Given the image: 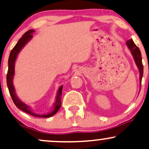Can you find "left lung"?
<instances>
[{
	"label": "left lung",
	"mask_w": 149,
	"mask_h": 149,
	"mask_svg": "<svg viewBox=\"0 0 149 149\" xmlns=\"http://www.w3.org/2000/svg\"><path fill=\"white\" fill-rule=\"evenodd\" d=\"M126 45L128 46L131 54L133 56L134 60H135L136 65L139 69V82H140V87L141 83V78L143 76V71H144V68H143L142 61H141V52L139 51V48L135 45L132 39H129L128 41L126 42Z\"/></svg>",
	"instance_id": "8db88e82"
}]
</instances>
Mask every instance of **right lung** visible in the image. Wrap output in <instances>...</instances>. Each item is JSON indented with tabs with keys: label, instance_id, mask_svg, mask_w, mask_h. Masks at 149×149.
I'll list each match as a JSON object with an SVG mask.
<instances>
[{
	"label": "right lung",
	"instance_id": "obj_1",
	"mask_svg": "<svg viewBox=\"0 0 149 149\" xmlns=\"http://www.w3.org/2000/svg\"><path fill=\"white\" fill-rule=\"evenodd\" d=\"M35 33V30H29L28 31H27L26 33L22 36V37H21L20 39L18 41L15 46L13 48V49L10 52V56H9V60H8V74H7V85H8V87L9 89V92L11 95V97L13 100L14 103L15 104V105L18 108L20 109L23 112H26V113L30 114V115H33L34 116H37V117H51V116H53L56 113L57 111L59 110V109L61 107V96H62V88H63V85L60 86L59 87L58 90L57 92V96L56 98H55V102L53 104V110L51 112H48L47 114H36L35 112H34L33 111V109L30 107L29 105H28L27 104L24 103L17 97V94L15 92V88H14V85H13V78L14 76V66H15V61L17 60V57L18 54L19 53L22 48L26 45V44L29 42L30 40H31V39L33 38V33Z\"/></svg>",
	"mask_w": 149,
	"mask_h": 149
}]
</instances>
